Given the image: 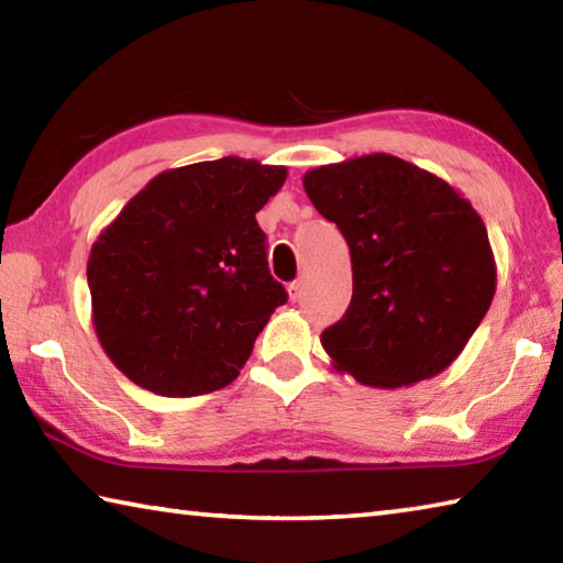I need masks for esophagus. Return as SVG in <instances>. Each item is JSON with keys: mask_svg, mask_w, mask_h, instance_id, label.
Listing matches in <instances>:
<instances>
[{"mask_svg": "<svg viewBox=\"0 0 563 563\" xmlns=\"http://www.w3.org/2000/svg\"><path fill=\"white\" fill-rule=\"evenodd\" d=\"M302 288H305V280H302V278L292 280V283L288 285V295H290V300H292V302L302 298Z\"/></svg>", "mask_w": 563, "mask_h": 563, "instance_id": "obj_1", "label": "esophagus"}]
</instances>
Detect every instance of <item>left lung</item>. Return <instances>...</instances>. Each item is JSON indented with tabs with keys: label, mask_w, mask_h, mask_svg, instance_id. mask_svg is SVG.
Here are the masks:
<instances>
[{
	"label": "left lung",
	"mask_w": 563,
	"mask_h": 563,
	"mask_svg": "<svg viewBox=\"0 0 563 563\" xmlns=\"http://www.w3.org/2000/svg\"><path fill=\"white\" fill-rule=\"evenodd\" d=\"M302 186L350 245V308L320 335L335 367L385 389L440 375L497 290L479 213L446 180L389 154L312 168Z\"/></svg>",
	"instance_id": "8db88e82"
}]
</instances>
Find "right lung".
<instances>
[{"label":"right lung","mask_w":563,"mask_h":563,"mask_svg":"<svg viewBox=\"0 0 563 563\" xmlns=\"http://www.w3.org/2000/svg\"><path fill=\"white\" fill-rule=\"evenodd\" d=\"M285 176L235 156L164 170L91 245L93 328L139 387L194 397L241 373L288 300L255 221Z\"/></svg>","instance_id":"right-lung-1"}]
</instances>
